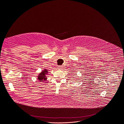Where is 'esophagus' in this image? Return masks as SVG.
<instances>
[{
    "instance_id": "obj_1",
    "label": "esophagus",
    "mask_w": 124,
    "mask_h": 124,
    "mask_svg": "<svg viewBox=\"0 0 124 124\" xmlns=\"http://www.w3.org/2000/svg\"><path fill=\"white\" fill-rule=\"evenodd\" d=\"M58 68L59 69H63V66H58Z\"/></svg>"
}]
</instances>
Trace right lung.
<instances>
[{
    "instance_id": "1",
    "label": "right lung",
    "mask_w": 124,
    "mask_h": 124,
    "mask_svg": "<svg viewBox=\"0 0 124 124\" xmlns=\"http://www.w3.org/2000/svg\"><path fill=\"white\" fill-rule=\"evenodd\" d=\"M48 72H49V71H48L47 69H43L37 76V79H38L40 82H43L44 81H46L47 78L46 75L48 74Z\"/></svg>"
}]
</instances>
